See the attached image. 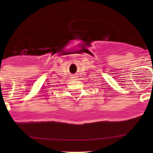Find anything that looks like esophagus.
Listing matches in <instances>:
<instances>
[{
  "mask_svg": "<svg viewBox=\"0 0 153 153\" xmlns=\"http://www.w3.org/2000/svg\"><path fill=\"white\" fill-rule=\"evenodd\" d=\"M71 79H77V76H71Z\"/></svg>",
  "mask_w": 153,
  "mask_h": 153,
  "instance_id": "34e87169",
  "label": "esophagus"
}]
</instances>
